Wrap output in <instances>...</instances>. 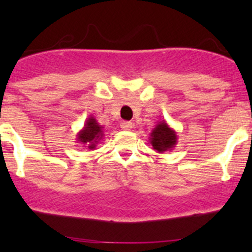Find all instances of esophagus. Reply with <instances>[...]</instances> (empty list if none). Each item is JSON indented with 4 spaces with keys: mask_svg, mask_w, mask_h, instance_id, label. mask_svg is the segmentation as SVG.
<instances>
[{
    "mask_svg": "<svg viewBox=\"0 0 252 252\" xmlns=\"http://www.w3.org/2000/svg\"><path fill=\"white\" fill-rule=\"evenodd\" d=\"M121 128L123 129V130H130V129L133 128V123H131V122H122Z\"/></svg>",
    "mask_w": 252,
    "mask_h": 252,
    "instance_id": "34e87169",
    "label": "esophagus"
}]
</instances>
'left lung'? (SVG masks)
Instances as JSON below:
<instances>
[{
	"instance_id": "left-lung-1",
	"label": "left lung",
	"mask_w": 252,
	"mask_h": 252,
	"mask_svg": "<svg viewBox=\"0 0 252 252\" xmlns=\"http://www.w3.org/2000/svg\"><path fill=\"white\" fill-rule=\"evenodd\" d=\"M177 133L167 124L166 121L158 122L150 133V144L158 154L173 150L177 145Z\"/></svg>"
}]
</instances>
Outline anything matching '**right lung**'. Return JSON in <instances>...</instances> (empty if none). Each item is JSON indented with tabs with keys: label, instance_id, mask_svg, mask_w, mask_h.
Here are the masks:
<instances>
[{
	"label": "right lung",
	"instance_id": "right-lung-1",
	"mask_svg": "<svg viewBox=\"0 0 252 252\" xmlns=\"http://www.w3.org/2000/svg\"><path fill=\"white\" fill-rule=\"evenodd\" d=\"M105 131L103 126L97 123L95 117L90 116L86 119L83 129L77 134V142L89 147L90 150H95L96 145L102 140Z\"/></svg>",
	"mask_w": 252,
	"mask_h": 252
}]
</instances>
